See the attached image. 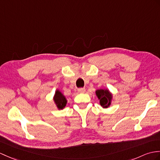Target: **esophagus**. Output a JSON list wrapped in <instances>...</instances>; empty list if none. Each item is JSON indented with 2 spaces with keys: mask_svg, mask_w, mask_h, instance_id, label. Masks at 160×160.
I'll return each instance as SVG.
<instances>
[{
  "mask_svg": "<svg viewBox=\"0 0 160 160\" xmlns=\"http://www.w3.org/2000/svg\"><path fill=\"white\" fill-rule=\"evenodd\" d=\"M78 91L80 93H84V92H85V88H78Z\"/></svg>",
  "mask_w": 160,
  "mask_h": 160,
  "instance_id": "obj_1",
  "label": "esophagus"
}]
</instances>
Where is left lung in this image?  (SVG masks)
Masks as SVG:
<instances>
[{
  "mask_svg": "<svg viewBox=\"0 0 160 160\" xmlns=\"http://www.w3.org/2000/svg\"><path fill=\"white\" fill-rule=\"evenodd\" d=\"M95 95L99 100V104L103 108H108L112 104L113 95L108 88H100L95 91Z\"/></svg>",
  "mask_w": 160,
  "mask_h": 160,
  "instance_id": "obj_1",
  "label": "left lung"
}]
</instances>
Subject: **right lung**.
Returning <instances> with one entry per match:
<instances>
[{"label":"right lung","instance_id":"right-lung-1","mask_svg":"<svg viewBox=\"0 0 160 160\" xmlns=\"http://www.w3.org/2000/svg\"><path fill=\"white\" fill-rule=\"evenodd\" d=\"M53 101L58 110L64 109L67 105V103H68V100H67L66 97L58 89H57L55 91L53 97Z\"/></svg>","mask_w":160,"mask_h":160}]
</instances>
